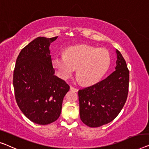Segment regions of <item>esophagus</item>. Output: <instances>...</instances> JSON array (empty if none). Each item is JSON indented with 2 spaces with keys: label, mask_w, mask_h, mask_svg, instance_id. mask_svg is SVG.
I'll return each instance as SVG.
<instances>
[{
  "label": "esophagus",
  "mask_w": 149,
  "mask_h": 149,
  "mask_svg": "<svg viewBox=\"0 0 149 149\" xmlns=\"http://www.w3.org/2000/svg\"><path fill=\"white\" fill-rule=\"evenodd\" d=\"M70 90L73 91V92H77V91H78V90H77V88L73 87V86H70Z\"/></svg>",
  "instance_id": "1"
}]
</instances>
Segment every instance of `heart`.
Returning a JSON list of instances; mask_svg holds the SVG:
<instances>
[{"instance_id": "heart-1", "label": "heart", "mask_w": 149, "mask_h": 149, "mask_svg": "<svg viewBox=\"0 0 149 149\" xmlns=\"http://www.w3.org/2000/svg\"><path fill=\"white\" fill-rule=\"evenodd\" d=\"M52 63L62 79L70 77L77 68L79 81L89 85L96 83L106 74L110 64V55L104 48L74 45L66 48L64 55H54Z\"/></svg>"}]
</instances>
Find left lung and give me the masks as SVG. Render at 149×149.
Instances as JSON below:
<instances>
[{
    "label": "left lung",
    "instance_id": "8db88e82",
    "mask_svg": "<svg viewBox=\"0 0 149 149\" xmlns=\"http://www.w3.org/2000/svg\"><path fill=\"white\" fill-rule=\"evenodd\" d=\"M116 70L94 85L78 91L79 115L90 127H99L116 118L127 99L129 70L121 53L116 50Z\"/></svg>",
    "mask_w": 149,
    "mask_h": 149
}]
</instances>
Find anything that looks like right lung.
I'll list each match as a JSON object with an SVG mask.
<instances>
[{
  "mask_svg": "<svg viewBox=\"0 0 149 149\" xmlns=\"http://www.w3.org/2000/svg\"><path fill=\"white\" fill-rule=\"evenodd\" d=\"M57 37H39L25 46L18 55L13 72L17 104L33 123L46 125L60 116L62 102L70 86L54 75L50 44Z\"/></svg>",
  "mask_w": 149,
  "mask_h": 149,
  "instance_id": "1",
  "label": "right lung"
}]
</instances>
